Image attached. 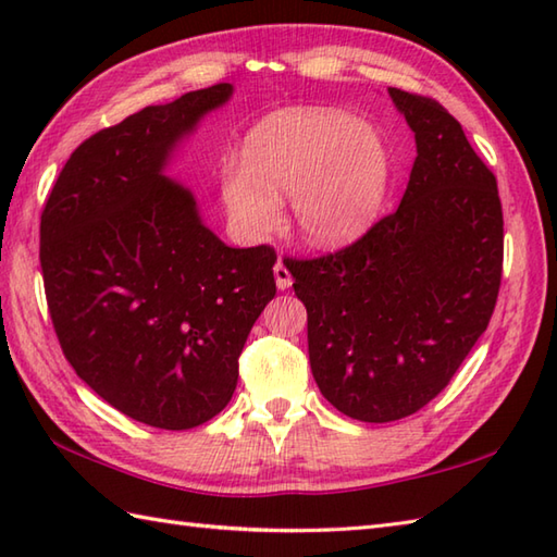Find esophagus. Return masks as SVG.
<instances>
[{
	"mask_svg": "<svg viewBox=\"0 0 557 557\" xmlns=\"http://www.w3.org/2000/svg\"><path fill=\"white\" fill-rule=\"evenodd\" d=\"M272 270H275V282H277V287H280V289H289L294 280H292V272L287 270V265L282 263V260H277L275 268H272Z\"/></svg>",
	"mask_w": 557,
	"mask_h": 557,
	"instance_id": "34e87169",
	"label": "esophagus"
}]
</instances>
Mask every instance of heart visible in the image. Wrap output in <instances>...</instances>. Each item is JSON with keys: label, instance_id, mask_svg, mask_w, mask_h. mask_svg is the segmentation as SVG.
<instances>
[{"label": "heart", "instance_id": "b5f03b06", "mask_svg": "<svg viewBox=\"0 0 557 557\" xmlns=\"http://www.w3.org/2000/svg\"><path fill=\"white\" fill-rule=\"evenodd\" d=\"M393 176L383 136L333 110H285L246 136L244 160L220 170L222 203L246 239H263L280 222V196L304 239L337 246L373 224Z\"/></svg>", "mask_w": 557, "mask_h": 557}]
</instances>
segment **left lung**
<instances>
[{"label":"left lung","mask_w":557,"mask_h":557,"mask_svg":"<svg viewBox=\"0 0 557 557\" xmlns=\"http://www.w3.org/2000/svg\"><path fill=\"white\" fill-rule=\"evenodd\" d=\"M417 136L395 212L318 258H285L323 397L387 423L441 395L486 333L503 280L498 182L441 102L389 88Z\"/></svg>","instance_id":"obj_1"}]
</instances>
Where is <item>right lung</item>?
<instances>
[{"mask_svg":"<svg viewBox=\"0 0 557 557\" xmlns=\"http://www.w3.org/2000/svg\"><path fill=\"white\" fill-rule=\"evenodd\" d=\"M232 96L186 92L71 152L40 215L47 309L66 361L126 417L164 431L210 421L234 395L277 253L232 248L162 174L176 140Z\"/></svg>","mask_w":557,"mask_h":557,"instance_id":"1","label":"right lung"}]
</instances>
